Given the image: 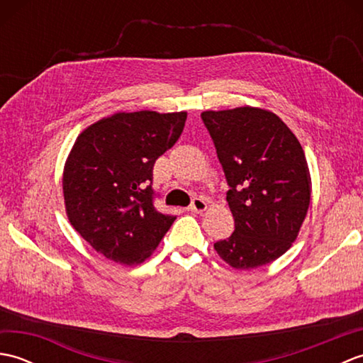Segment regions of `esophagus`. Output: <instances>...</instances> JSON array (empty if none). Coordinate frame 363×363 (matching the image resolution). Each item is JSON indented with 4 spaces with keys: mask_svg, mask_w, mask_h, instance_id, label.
Instances as JSON below:
<instances>
[{
    "mask_svg": "<svg viewBox=\"0 0 363 363\" xmlns=\"http://www.w3.org/2000/svg\"><path fill=\"white\" fill-rule=\"evenodd\" d=\"M206 209H207V203L204 201L203 198H194V199H191V204L189 206V211L198 212V213L204 212Z\"/></svg>",
    "mask_w": 363,
    "mask_h": 363,
    "instance_id": "obj_1",
    "label": "esophagus"
}]
</instances>
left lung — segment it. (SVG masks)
I'll return each instance as SVG.
<instances>
[{
	"label": "left lung",
	"mask_w": 363,
	"mask_h": 363,
	"mask_svg": "<svg viewBox=\"0 0 363 363\" xmlns=\"http://www.w3.org/2000/svg\"><path fill=\"white\" fill-rule=\"evenodd\" d=\"M229 190L235 229L213 245L237 269L267 265L296 240L311 204V174L295 134L257 107L201 113Z\"/></svg>",
	"instance_id": "obj_1"
}]
</instances>
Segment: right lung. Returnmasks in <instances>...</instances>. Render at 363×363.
<instances>
[{
    "instance_id": "right-lung-1",
    "label": "right lung",
    "mask_w": 363,
    "mask_h": 363,
    "mask_svg": "<svg viewBox=\"0 0 363 363\" xmlns=\"http://www.w3.org/2000/svg\"><path fill=\"white\" fill-rule=\"evenodd\" d=\"M187 112H118L76 138L64 168L68 220L106 259L142 264L174 215L154 207L152 168L181 137Z\"/></svg>"
}]
</instances>
